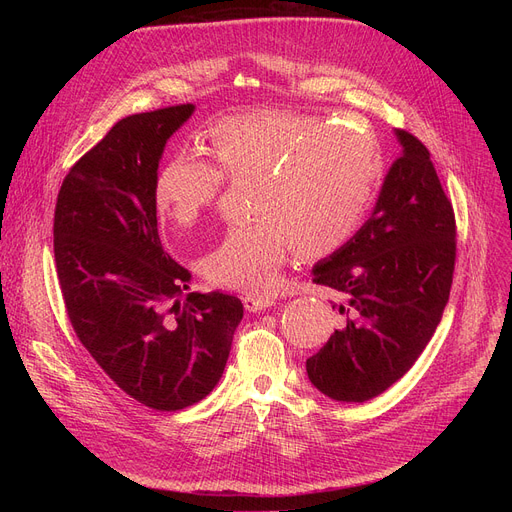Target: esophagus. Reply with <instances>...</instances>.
Wrapping results in <instances>:
<instances>
[{"mask_svg": "<svg viewBox=\"0 0 512 512\" xmlns=\"http://www.w3.org/2000/svg\"><path fill=\"white\" fill-rule=\"evenodd\" d=\"M242 303H245L247 311H263L267 307L276 305V297H270V294H263V292H249L242 297Z\"/></svg>", "mask_w": 512, "mask_h": 512, "instance_id": "34e87169", "label": "esophagus"}]
</instances>
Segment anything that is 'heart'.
<instances>
[{"label": "heart", "instance_id": "obj_1", "mask_svg": "<svg viewBox=\"0 0 512 512\" xmlns=\"http://www.w3.org/2000/svg\"><path fill=\"white\" fill-rule=\"evenodd\" d=\"M213 166L176 153L155 180V205L193 226L228 182H251L255 222L228 228L201 263L218 286L263 292L278 286L297 249L309 259L342 249L361 226L382 174V149L359 122L265 110L220 120L207 134Z\"/></svg>", "mask_w": 512, "mask_h": 512}]
</instances>
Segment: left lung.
Segmentation results:
<instances>
[{"label":"left lung","instance_id":"8db88e82","mask_svg":"<svg viewBox=\"0 0 512 512\" xmlns=\"http://www.w3.org/2000/svg\"><path fill=\"white\" fill-rule=\"evenodd\" d=\"M400 157L371 218L313 267L340 303L338 330L307 359L311 384L342 402H365L405 375L432 340L452 286L456 222L427 147L396 130Z\"/></svg>","mask_w":512,"mask_h":512}]
</instances>
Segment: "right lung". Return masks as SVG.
Segmentation results:
<instances>
[{"label":"right lung","mask_w":512,"mask_h":512,"mask_svg":"<svg viewBox=\"0 0 512 512\" xmlns=\"http://www.w3.org/2000/svg\"><path fill=\"white\" fill-rule=\"evenodd\" d=\"M193 103L122 118L66 174L53 253L70 324L97 365L155 411H180L220 382L242 303L186 292L191 272L161 247L155 180Z\"/></svg>","instance_id":"right-lung-1"}]
</instances>
